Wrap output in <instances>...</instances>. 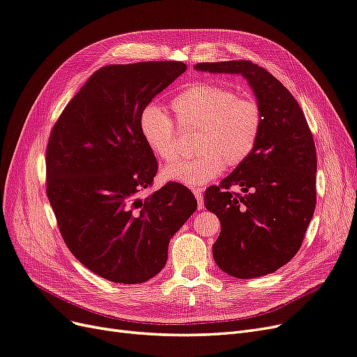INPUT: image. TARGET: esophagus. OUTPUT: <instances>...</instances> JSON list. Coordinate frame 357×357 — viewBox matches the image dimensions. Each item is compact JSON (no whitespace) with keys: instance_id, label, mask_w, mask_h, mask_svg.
<instances>
[{"instance_id":"1","label":"esophagus","mask_w":357,"mask_h":357,"mask_svg":"<svg viewBox=\"0 0 357 357\" xmlns=\"http://www.w3.org/2000/svg\"><path fill=\"white\" fill-rule=\"evenodd\" d=\"M193 195H195L197 201H198V208L202 210L204 208V198H202V189L201 188H195L192 190Z\"/></svg>"}]
</instances>
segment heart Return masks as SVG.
<instances>
[{"label":"heart","instance_id":"b5f03b06","mask_svg":"<svg viewBox=\"0 0 357 357\" xmlns=\"http://www.w3.org/2000/svg\"><path fill=\"white\" fill-rule=\"evenodd\" d=\"M181 129L197 131L193 159L180 160L162 169V178L190 188L202 186L228 167H238L253 153L261 135L264 114L259 102L222 84H190L171 101ZM139 132L152 152L174 160L176 125L159 105L150 104L139 114Z\"/></svg>","mask_w":357,"mask_h":357}]
</instances>
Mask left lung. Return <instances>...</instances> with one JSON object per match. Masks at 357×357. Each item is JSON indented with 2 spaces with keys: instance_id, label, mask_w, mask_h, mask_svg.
<instances>
[{
  "instance_id": "obj_1",
  "label": "left lung",
  "mask_w": 357,
  "mask_h": 357,
  "mask_svg": "<svg viewBox=\"0 0 357 357\" xmlns=\"http://www.w3.org/2000/svg\"><path fill=\"white\" fill-rule=\"evenodd\" d=\"M195 70L241 74L264 114L253 153L219 186L205 190V207L222 226L213 244L214 262L236 278L271 274L298 253L314 214V139L294 95L265 68L226 61L201 62ZM234 184L243 193L231 192Z\"/></svg>"
}]
</instances>
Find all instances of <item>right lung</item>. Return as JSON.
<instances>
[{
	"mask_svg": "<svg viewBox=\"0 0 357 357\" xmlns=\"http://www.w3.org/2000/svg\"><path fill=\"white\" fill-rule=\"evenodd\" d=\"M186 71L178 61L107 66L67 104L46 150L47 198L79 262L113 283L160 273L168 244L197 210L193 193L168 183L146 199L158 162L139 132V114Z\"/></svg>",
	"mask_w": 357,
	"mask_h": 357,
	"instance_id": "obj_1",
	"label": "right lung"
}]
</instances>
